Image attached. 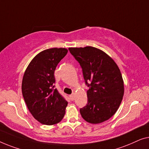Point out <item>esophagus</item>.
Wrapping results in <instances>:
<instances>
[{"label": "esophagus", "instance_id": "1", "mask_svg": "<svg viewBox=\"0 0 149 149\" xmlns=\"http://www.w3.org/2000/svg\"><path fill=\"white\" fill-rule=\"evenodd\" d=\"M70 98L71 100H74V93H73L72 95H70Z\"/></svg>", "mask_w": 149, "mask_h": 149}]
</instances>
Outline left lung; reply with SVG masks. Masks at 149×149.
Listing matches in <instances>:
<instances>
[{
  "label": "left lung",
  "mask_w": 149,
  "mask_h": 149,
  "mask_svg": "<svg viewBox=\"0 0 149 149\" xmlns=\"http://www.w3.org/2000/svg\"><path fill=\"white\" fill-rule=\"evenodd\" d=\"M82 69L89 88L88 102L79 109L83 119L100 123L116 113L124 93L122 75L116 62L101 50L93 47L69 48Z\"/></svg>",
  "instance_id": "left-lung-1"
}]
</instances>
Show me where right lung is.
Segmentation results:
<instances>
[{
  "mask_svg": "<svg viewBox=\"0 0 149 149\" xmlns=\"http://www.w3.org/2000/svg\"><path fill=\"white\" fill-rule=\"evenodd\" d=\"M64 48L45 50L32 60L23 77L24 100L33 117L45 125L56 124L65 113L68 102L54 88V70L68 53Z\"/></svg>",
  "mask_w": 149,
  "mask_h": 149,
  "instance_id": "add662e5",
  "label": "right lung"
}]
</instances>
